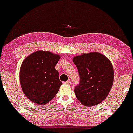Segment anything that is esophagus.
Returning a JSON list of instances; mask_svg holds the SVG:
<instances>
[{"mask_svg": "<svg viewBox=\"0 0 133 133\" xmlns=\"http://www.w3.org/2000/svg\"><path fill=\"white\" fill-rule=\"evenodd\" d=\"M71 83V80H68V81L65 82V84H67V85H70Z\"/></svg>", "mask_w": 133, "mask_h": 133, "instance_id": "1", "label": "esophagus"}]
</instances>
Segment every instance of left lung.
I'll return each instance as SVG.
<instances>
[{
  "label": "left lung",
  "instance_id": "left-lung-1",
  "mask_svg": "<svg viewBox=\"0 0 133 133\" xmlns=\"http://www.w3.org/2000/svg\"><path fill=\"white\" fill-rule=\"evenodd\" d=\"M73 60L80 76L79 84L75 88L78 100L85 106L104 101L113 84L114 70L110 60L97 52L76 56Z\"/></svg>",
  "mask_w": 133,
  "mask_h": 133
}]
</instances>
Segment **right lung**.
<instances>
[{
  "instance_id": "1",
  "label": "right lung",
  "mask_w": 133,
  "mask_h": 133,
  "mask_svg": "<svg viewBox=\"0 0 133 133\" xmlns=\"http://www.w3.org/2000/svg\"><path fill=\"white\" fill-rule=\"evenodd\" d=\"M60 55L49 51H38L24 59L20 69V83L29 100L45 105L58 92L62 82L55 68Z\"/></svg>"
}]
</instances>
